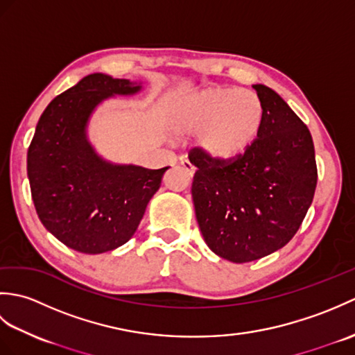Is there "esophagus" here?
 I'll return each mask as SVG.
<instances>
[{
    "label": "esophagus",
    "instance_id": "34e87169",
    "mask_svg": "<svg viewBox=\"0 0 355 355\" xmlns=\"http://www.w3.org/2000/svg\"><path fill=\"white\" fill-rule=\"evenodd\" d=\"M182 166H183V169L189 173V175L192 177L193 173H195V166L189 162V160H182Z\"/></svg>",
    "mask_w": 355,
    "mask_h": 355
}]
</instances>
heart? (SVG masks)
I'll list each match as a JSON object with an SVG mask.
<instances>
[{
	"mask_svg": "<svg viewBox=\"0 0 355 355\" xmlns=\"http://www.w3.org/2000/svg\"><path fill=\"white\" fill-rule=\"evenodd\" d=\"M171 130L178 137H195L206 157L230 162L258 139L263 105L250 89L210 87L186 96L171 111Z\"/></svg>",
	"mask_w": 355,
	"mask_h": 355,
	"instance_id": "b5f03b06",
	"label": "heart"
}]
</instances>
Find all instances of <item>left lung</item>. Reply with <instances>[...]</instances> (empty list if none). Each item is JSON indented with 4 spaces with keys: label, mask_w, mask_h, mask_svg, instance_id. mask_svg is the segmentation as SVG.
Segmentation results:
<instances>
[{
    "label": "left lung",
    "mask_w": 355,
    "mask_h": 355,
    "mask_svg": "<svg viewBox=\"0 0 355 355\" xmlns=\"http://www.w3.org/2000/svg\"><path fill=\"white\" fill-rule=\"evenodd\" d=\"M263 105L258 139L230 162L200 148L189 153L195 215L206 244L221 258L243 263L282 248L311 206L318 166L310 130L281 96L253 85Z\"/></svg>",
    "instance_id": "8db88e82"
}]
</instances>
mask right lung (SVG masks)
Here are the masks:
<instances>
[{"instance_id":"obj_1","label":"right lung","mask_w":355,"mask_h":355,"mask_svg":"<svg viewBox=\"0 0 355 355\" xmlns=\"http://www.w3.org/2000/svg\"><path fill=\"white\" fill-rule=\"evenodd\" d=\"M141 87L88 74L44 110L27 150L30 192L44 227L73 250L97 254L130 239L169 166L146 169L103 162L87 141L97 103Z\"/></svg>"}]
</instances>
